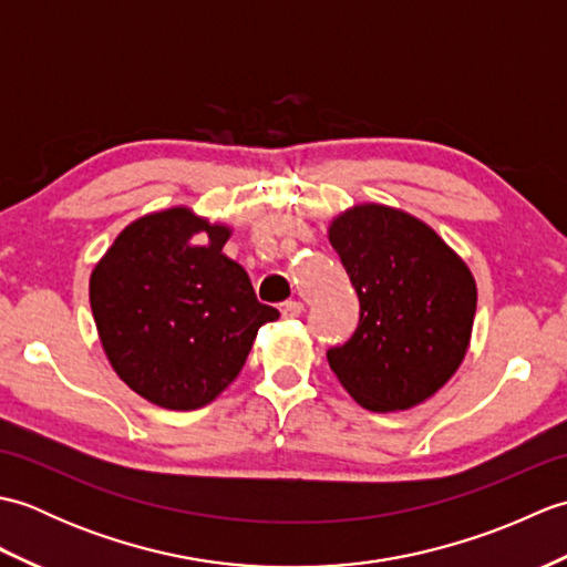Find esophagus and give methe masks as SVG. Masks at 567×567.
I'll use <instances>...</instances> for the list:
<instances>
[{
    "mask_svg": "<svg viewBox=\"0 0 567 567\" xmlns=\"http://www.w3.org/2000/svg\"><path fill=\"white\" fill-rule=\"evenodd\" d=\"M302 311H305V305L297 302V299H290V302L282 305V317L285 319H297L299 315H302Z\"/></svg>",
    "mask_w": 567,
    "mask_h": 567,
    "instance_id": "obj_1",
    "label": "esophagus"
}]
</instances>
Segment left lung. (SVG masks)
<instances>
[{"label":"left lung","mask_w":567,"mask_h":567,"mask_svg":"<svg viewBox=\"0 0 567 567\" xmlns=\"http://www.w3.org/2000/svg\"><path fill=\"white\" fill-rule=\"evenodd\" d=\"M329 240L358 295V327L327 351L348 394L370 412L416 406L463 363L477 307L467 265L412 214L358 204Z\"/></svg>","instance_id":"left-lung-1"}]
</instances>
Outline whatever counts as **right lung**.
Returning a JSON list of instances; mask_svg holds the SVG:
<instances>
[{"label": "right lung", "mask_w": 567, "mask_h": 567, "mask_svg": "<svg viewBox=\"0 0 567 567\" xmlns=\"http://www.w3.org/2000/svg\"><path fill=\"white\" fill-rule=\"evenodd\" d=\"M204 230L208 244L189 245ZM231 228L187 207L128 224L90 277V305L116 375L165 409L189 412L216 400L244 368L262 323L246 270L221 248Z\"/></svg>", "instance_id": "add662e5"}]
</instances>
